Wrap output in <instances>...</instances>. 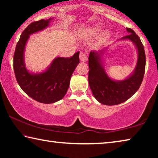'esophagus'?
<instances>
[{
	"label": "esophagus",
	"mask_w": 158,
	"mask_h": 158,
	"mask_svg": "<svg viewBox=\"0 0 158 158\" xmlns=\"http://www.w3.org/2000/svg\"><path fill=\"white\" fill-rule=\"evenodd\" d=\"M87 56L84 52H80L79 53V59L81 62H85L87 60Z\"/></svg>",
	"instance_id": "1"
}]
</instances>
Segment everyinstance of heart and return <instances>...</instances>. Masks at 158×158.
Masks as SVG:
<instances>
[{
  "label": "heart",
  "mask_w": 158,
  "mask_h": 158,
  "mask_svg": "<svg viewBox=\"0 0 158 158\" xmlns=\"http://www.w3.org/2000/svg\"><path fill=\"white\" fill-rule=\"evenodd\" d=\"M99 29H100V28L98 27V26H95V27L90 28L89 30L87 31L86 37H91L93 35H95L96 33H97V32L99 31ZM108 36H109V33H107V32H103V33H102L100 35V41H104L107 38Z\"/></svg>",
  "instance_id": "b5f03b06"
}]
</instances>
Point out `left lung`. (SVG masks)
Instances as JSON below:
<instances>
[{
  "instance_id": "8db88e82",
  "label": "left lung",
  "mask_w": 158,
  "mask_h": 158,
  "mask_svg": "<svg viewBox=\"0 0 158 158\" xmlns=\"http://www.w3.org/2000/svg\"><path fill=\"white\" fill-rule=\"evenodd\" d=\"M130 34L123 37L132 40L138 49V61L132 75L124 81L109 79L100 63V53L90 52L89 58V83L96 100L105 105H116L130 98L139 89L146 69V55L141 40L132 29L126 28Z\"/></svg>"
}]
</instances>
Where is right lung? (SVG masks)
I'll return each instance as SVG.
<instances>
[{"instance_id":"obj_1","label":"right lung","mask_w":158,"mask_h":158,"mask_svg":"<svg viewBox=\"0 0 158 158\" xmlns=\"http://www.w3.org/2000/svg\"><path fill=\"white\" fill-rule=\"evenodd\" d=\"M49 19H41L29 24L22 32L15 48L14 67L16 79L29 97L39 102L50 104L62 99L68 91L73 72L79 63V52L72 57H58L44 73H29L23 63V51L29 35L48 26Z\"/></svg>"}]
</instances>
